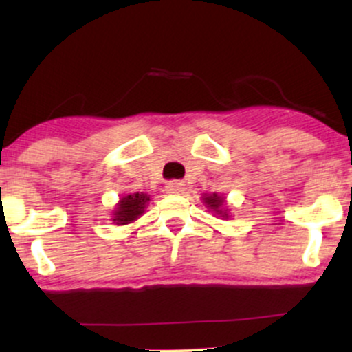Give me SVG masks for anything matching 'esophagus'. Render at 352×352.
<instances>
[{
  "label": "esophagus",
  "instance_id": "1",
  "mask_svg": "<svg viewBox=\"0 0 352 352\" xmlns=\"http://www.w3.org/2000/svg\"><path fill=\"white\" fill-rule=\"evenodd\" d=\"M165 190H167V193H182L185 190V185L182 184V182L173 180V182H168Z\"/></svg>",
  "mask_w": 352,
  "mask_h": 352
}]
</instances>
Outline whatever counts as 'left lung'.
<instances>
[{"mask_svg": "<svg viewBox=\"0 0 352 352\" xmlns=\"http://www.w3.org/2000/svg\"><path fill=\"white\" fill-rule=\"evenodd\" d=\"M205 204L208 205L210 208H213L215 210V212L218 213V215H223V217H227V213L225 212H221V205H223V200L220 199V197L217 195V193H213V195H210V197H205Z\"/></svg>", "mask_w": 352, "mask_h": 352, "instance_id": "8db88e82", "label": "left lung"}]
</instances>
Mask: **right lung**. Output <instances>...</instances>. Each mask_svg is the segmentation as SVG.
I'll list each match as a JSON object with an SVG mask.
<instances>
[{"instance_id":"right-lung-1","label":"right lung","mask_w":352,"mask_h":352,"mask_svg":"<svg viewBox=\"0 0 352 352\" xmlns=\"http://www.w3.org/2000/svg\"><path fill=\"white\" fill-rule=\"evenodd\" d=\"M151 200V197L145 195V193H134V195H127L125 199L120 200L119 207H117L114 218L117 225H125L134 221L137 217L142 215L145 204Z\"/></svg>"}]
</instances>
